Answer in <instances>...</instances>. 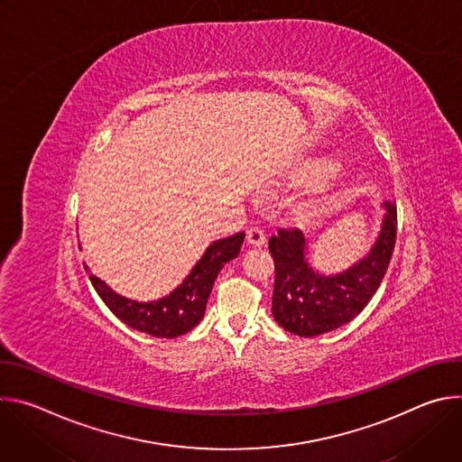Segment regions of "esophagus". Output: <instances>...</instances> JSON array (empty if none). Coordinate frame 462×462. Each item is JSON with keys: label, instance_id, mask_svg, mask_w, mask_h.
<instances>
[{"label": "esophagus", "instance_id": "34e87169", "mask_svg": "<svg viewBox=\"0 0 462 462\" xmlns=\"http://www.w3.org/2000/svg\"><path fill=\"white\" fill-rule=\"evenodd\" d=\"M246 241L254 246H261L265 245V232H263L259 226H250L246 230Z\"/></svg>", "mask_w": 462, "mask_h": 462}]
</instances>
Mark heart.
Listing matches in <instances>:
<instances>
[{
    "instance_id": "b5f03b06",
    "label": "heart",
    "mask_w": 462,
    "mask_h": 462,
    "mask_svg": "<svg viewBox=\"0 0 462 462\" xmlns=\"http://www.w3.org/2000/svg\"><path fill=\"white\" fill-rule=\"evenodd\" d=\"M333 171H335V164L331 161H328V159H318V161L309 162L307 166H303L296 173L294 180L300 186H316V184L323 182ZM333 203H335V195L316 197V199H310L305 205H301L300 216L303 219H318V217L325 216L328 210H331Z\"/></svg>"
}]
</instances>
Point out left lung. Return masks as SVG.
<instances>
[{
	"mask_svg": "<svg viewBox=\"0 0 462 462\" xmlns=\"http://www.w3.org/2000/svg\"><path fill=\"white\" fill-rule=\"evenodd\" d=\"M380 236L371 252L337 276L314 273L305 257V237L298 228H280L269 239L274 259L273 316L285 331L318 337L351 321L380 287L397 241V205L383 203Z\"/></svg>",
	"mask_w": 462,
	"mask_h": 462,
	"instance_id": "left-lung-1",
	"label": "left lung"
}]
</instances>
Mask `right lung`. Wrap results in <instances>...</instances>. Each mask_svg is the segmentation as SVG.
Returning <instances> with one entry per match:
<instances>
[{"label":"right lung","mask_w":462,"mask_h":462,"mask_svg":"<svg viewBox=\"0 0 462 462\" xmlns=\"http://www.w3.org/2000/svg\"><path fill=\"white\" fill-rule=\"evenodd\" d=\"M243 239L245 232L214 241L188 278L170 296L157 301L139 303L127 300L113 292L95 274H89V280L102 301L125 325L155 338H175L191 331L203 319L214 282L225 263L239 254Z\"/></svg>","instance_id":"add662e5"}]
</instances>
